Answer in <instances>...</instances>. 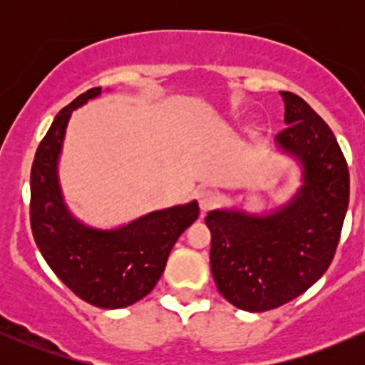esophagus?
Listing matches in <instances>:
<instances>
[{"label": "esophagus", "instance_id": "esophagus-1", "mask_svg": "<svg viewBox=\"0 0 365 365\" xmlns=\"http://www.w3.org/2000/svg\"><path fill=\"white\" fill-rule=\"evenodd\" d=\"M215 201H217V194L213 192L212 189H201L200 192H197V203H200L201 212H206V210L212 208Z\"/></svg>", "mask_w": 365, "mask_h": 365}]
</instances>
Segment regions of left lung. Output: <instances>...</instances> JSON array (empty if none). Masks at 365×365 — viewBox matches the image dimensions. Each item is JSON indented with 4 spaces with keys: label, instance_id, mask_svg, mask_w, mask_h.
Listing matches in <instances>:
<instances>
[{
    "label": "left lung",
    "instance_id": "left-lung-1",
    "mask_svg": "<svg viewBox=\"0 0 365 365\" xmlns=\"http://www.w3.org/2000/svg\"><path fill=\"white\" fill-rule=\"evenodd\" d=\"M286 128L279 153L297 162L300 185L275 208L210 210V267L219 293L237 309L263 312L307 292L327 272L349 201V173L336 135L311 106L279 91Z\"/></svg>",
    "mask_w": 365,
    "mask_h": 365
}]
</instances>
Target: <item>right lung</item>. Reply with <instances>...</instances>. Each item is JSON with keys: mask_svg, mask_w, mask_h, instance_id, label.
<instances>
[{"mask_svg": "<svg viewBox=\"0 0 365 365\" xmlns=\"http://www.w3.org/2000/svg\"><path fill=\"white\" fill-rule=\"evenodd\" d=\"M102 93L91 88L56 114L33 160L29 213L36 247L58 279L95 307L121 309L155 288L173 245L200 217V206L192 200L114 227L73 215L60 183L65 134L72 113Z\"/></svg>", "mask_w": 365, "mask_h": 365, "instance_id": "right-lung-1", "label": "right lung"}]
</instances>
